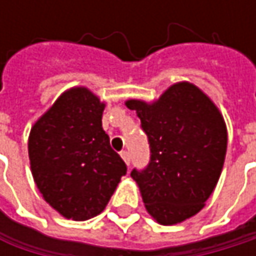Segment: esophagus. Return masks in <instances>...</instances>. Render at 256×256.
<instances>
[{
  "label": "esophagus",
  "instance_id": "obj_1",
  "mask_svg": "<svg viewBox=\"0 0 256 256\" xmlns=\"http://www.w3.org/2000/svg\"><path fill=\"white\" fill-rule=\"evenodd\" d=\"M120 156H122V158L124 160V163L128 166V164H130V156H128V151H122V152H120Z\"/></svg>",
  "mask_w": 256,
  "mask_h": 256
}]
</instances>
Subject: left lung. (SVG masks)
<instances>
[{
  "instance_id": "1",
  "label": "left lung",
  "mask_w": 256,
  "mask_h": 256,
  "mask_svg": "<svg viewBox=\"0 0 256 256\" xmlns=\"http://www.w3.org/2000/svg\"><path fill=\"white\" fill-rule=\"evenodd\" d=\"M148 136L150 163L133 169L148 214L163 226L200 212L214 192L227 152V128L215 104L194 84L176 82L158 100L130 99Z\"/></svg>"
}]
</instances>
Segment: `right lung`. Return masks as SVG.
Listing matches in <instances>:
<instances>
[{
    "instance_id": "right-lung-1",
    "label": "right lung",
    "mask_w": 256,
    "mask_h": 256,
    "mask_svg": "<svg viewBox=\"0 0 256 256\" xmlns=\"http://www.w3.org/2000/svg\"><path fill=\"white\" fill-rule=\"evenodd\" d=\"M104 108L88 88H70L29 133L28 152L36 188L68 220L99 215L128 172L102 128Z\"/></svg>"
}]
</instances>
